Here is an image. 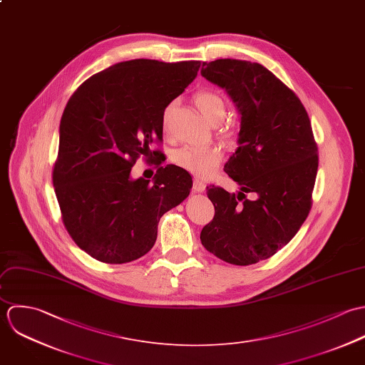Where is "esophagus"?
<instances>
[{"label":"esophagus","instance_id":"esophagus-1","mask_svg":"<svg viewBox=\"0 0 365 365\" xmlns=\"http://www.w3.org/2000/svg\"><path fill=\"white\" fill-rule=\"evenodd\" d=\"M193 190H195L196 193H203V192L206 190V185H205L202 180L195 179V182H193Z\"/></svg>","mask_w":365,"mask_h":365}]
</instances>
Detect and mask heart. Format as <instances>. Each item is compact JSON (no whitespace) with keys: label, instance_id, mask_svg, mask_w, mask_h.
Here are the masks:
<instances>
[{"label":"heart","instance_id":"obj_1","mask_svg":"<svg viewBox=\"0 0 365 365\" xmlns=\"http://www.w3.org/2000/svg\"><path fill=\"white\" fill-rule=\"evenodd\" d=\"M196 106L202 115L210 123H221L225 117L227 104L219 93L212 90H203L195 97ZM170 107H168L163 113L162 125L166 130L168 117ZM222 150L219 146H183L173 152L172 160L180 166L182 169L190 172L196 178H209L212 176L222 160Z\"/></svg>","mask_w":365,"mask_h":365}]
</instances>
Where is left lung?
Here are the masks:
<instances>
[{"label": "left lung", "mask_w": 365, "mask_h": 365, "mask_svg": "<svg viewBox=\"0 0 365 365\" xmlns=\"http://www.w3.org/2000/svg\"><path fill=\"white\" fill-rule=\"evenodd\" d=\"M200 73L225 88L241 120L238 148L224 165L240 192L207 187L216 213L200 240L228 264H257L285 247L310 212L319 166L310 120L299 97L259 63L217 59Z\"/></svg>", "instance_id": "8db88e82"}]
</instances>
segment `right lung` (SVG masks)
I'll return each mask as SVG.
<instances>
[{
  "label": "right lung",
  "instance_id": "obj_1",
  "mask_svg": "<svg viewBox=\"0 0 365 365\" xmlns=\"http://www.w3.org/2000/svg\"><path fill=\"white\" fill-rule=\"evenodd\" d=\"M199 61L120 62L91 76L61 120L53 186L74 242L106 264H125L153 247L158 222L190 193L192 176L159 166L153 182L131 179L144 155L159 159L165 108L197 76Z\"/></svg>",
  "mask_w": 365,
  "mask_h": 365
}]
</instances>
